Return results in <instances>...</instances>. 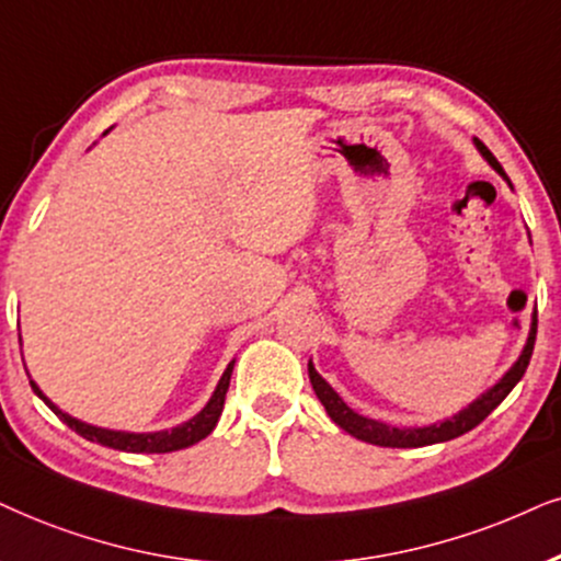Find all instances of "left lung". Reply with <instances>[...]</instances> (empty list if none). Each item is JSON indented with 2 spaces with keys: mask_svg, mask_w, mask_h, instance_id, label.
Returning <instances> with one entry per match:
<instances>
[{
  "mask_svg": "<svg viewBox=\"0 0 561 561\" xmlns=\"http://www.w3.org/2000/svg\"><path fill=\"white\" fill-rule=\"evenodd\" d=\"M473 145H477L481 158H484L489 165L497 170L502 179L507 181L505 170H502L497 158H494V154L486 150L484 141L473 139ZM536 325H538V318L534 313V323H530L528 342H526V346H523L520 357H517V363L510 367V370L502 375V378L494 382V386L489 388L486 393H481L477 401L469 403L466 409H460L458 414L450 416V420H443L437 424H427V427H391V424L367 420V416L357 414V411H352L350 407H346V403L342 401V396L333 391L329 382H325L321 375L316 373L313 363H308V375H310V382H313V391L318 396V401L323 403L325 414H329L331 420L336 422L344 432H350L352 437L365 439V443H370V445H380V448H422V445L448 443V439L466 435V432L484 422L486 416L492 414V411L497 409L502 401H505V396L517 386V380L526 375L528 363H530V354H534V344H536Z\"/></svg>",
  "mask_w": 561,
  "mask_h": 561,
  "instance_id": "8db88e82",
  "label": "left lung"
}]
</instances>
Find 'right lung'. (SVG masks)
Instances as JSON below:
<instances>
[{"instance_id": "right-lung-1", "label": "right lung", "mask_w": 561, "mask_h": 561, "mask_svg": "<svg viewBox=\"0 0 561 561\" xmlns=\"http://www.w3.org/2000/svg\"><path fill=\"white\" fill-rule=\"evenodd\" d=\"M232 365H236V359H232V363L228 365V370L222 373V378H219L215 393H211V399L207 401V407L198 411L196 416H191L188 422L179 424V427L160 430V432H118V430L95 427V424L80 422V420H75V416L64 414V411L56 407L54 401L46 399L44 391H41L33 380H31V388L38 399H44L46 407L51 409L69 430H75L77 435L90 439V443H101V445H105V448L124 450V453H173V450H183V448H188V445L198 443V439H204L211 430L217 427V420H219V414H222V407H225V396H228V388H230Z\"/></svg>"}]
</instances>
